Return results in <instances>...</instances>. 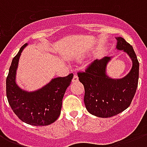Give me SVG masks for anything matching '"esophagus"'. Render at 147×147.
Listing matches in <instances>:
<instances>
[{
  "label": "esophagus",
  "instance_id": "esophagus-1",
  "mask_svg": "<svg viewBox=\"0 0 147 147\" xmlns=\"http://www.w3.org/2000/svg\"><path fill=\"white\" fill-rule=\"evenodd\" d=\"M78 77L76 75H74L73 78H72V82H78Z\"/></svg>",
  "mask_w": 147,
  "mask_h": 147
}]
</instances>
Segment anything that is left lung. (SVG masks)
<instances>
[{
  "label": "left lung",
  "mask_w": 147,
  "mask_h": 147,
  "mask_svg": "<svg viewBox=\"0 0 147 147\" xmlns=\"http://www.w3.org/2000/svg\"><path fill=\"white\" fill-rule=\"evenodd\" d=\"M117 49L123 50L132 59L129 73L121 79L106 75L111 58L94 60L84 71L78 72V79L85 88V107L90 114L99 117H111L120 114L130 105L137 91L139 79V62L133 47L123 38L117 37Z\"/></svg>",
  "instance_id": "obj_1"
}]
</instances>
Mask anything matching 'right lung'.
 <instances>
[{"instance_id": "right-lung-1", "label": "right lung", "mask_w": 147, "mask_h": 147, "mask_svg": "<svg viewBox=\"0 0 147 147\" xmlns=\"http://www.w3.org/2000/svg\"><path fill=\"white\" fill-rule=\"evenodd\" d=\"M26 45L20 48L12 60L6 79L7 98L13 111L20 120L33 126L49 125L60 115L62 98L73 74L53 78L49 84L36 92L22 90L17 85L15 78L20 56Z\"/></svg>"}]
</instances>
